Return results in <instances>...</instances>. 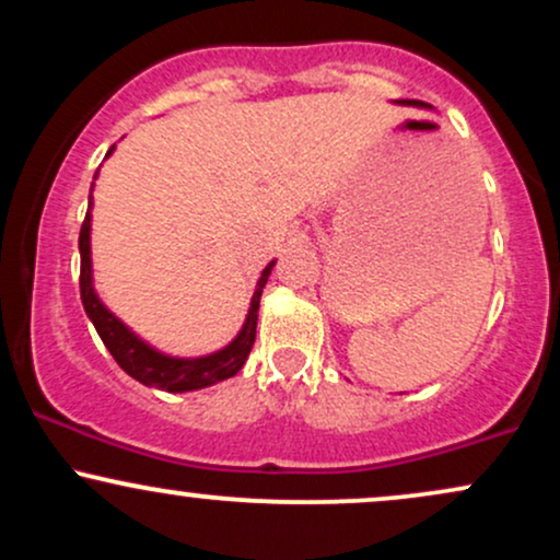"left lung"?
I'll return each instance as SVG.
<instances>
[{
  "label": "left lung",
  "instance_id": "1",
  "mask_svg": "<svg viewBox=\"0 0 560 560\" xmlns=\"http://www.w3.org/2000/svg\"><path fill=\"white\" fill-rule=\"evenodd\" d=\"M397 105H413V107H429V105H423V102H416V100H400V102H397Z\"/></svg>",
  "mask_w": 560,
  "mask_h": 560
}]
</instances>
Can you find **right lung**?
I'll return each mask as SVG.
<instances>
[{
	"instance_id": "right-lung-1",
	"label": "right lung",
	"mask_w": 560,
	"mask_h": 560,
	"mask_svg": "<svg viewBox=\"0 0 560 560\" xmlns=\"http://www.w3.org/2000/svg\"><path fill=\"white\" fill-rule=\"evenodd\" d=\"M113 150L115 147L107 150V158L113 155ZM79 249H81L83 311H86V316L94 324V329L100 334L102 342H105L107 350H110L115 363H118L128 376H133L137 382L144 384V387H155L165 392L202 389V387H210V384L223 382V378H231L242 369L244 361H247L249 350H253V342H255V329H258L260 294H262V287H266L268 276H271V268L276 266V260H271L266 268H262L258 287H255L253 300H249L247 318H244L240 334H236L223 350L210 352V355H199V358H173L155 350L152 345H147L141 337H137L124 320L115 316V313L107 311V305L100 300V294H96L94 279H92V191H89V210H86V218H83Z\"/></svg>"
}]
</instances>
